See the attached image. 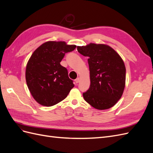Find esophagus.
<instances>
[{
    "instance_id": "1",
    "label": "esophagus",
    "mask_w": 153,
    "mask_h": 153,
    "mask_svg": "<svg viewBox=\"0 0 153 153\" xmlns=\"http://www.w3.org/2000/svg\"><path fill=\"white\" fill-rule=\"evenodd\" d=\"M79 81H80V78H77L75 80V82L76 84H78V83L79 82Z\"/></svg>"
}]
</instances>
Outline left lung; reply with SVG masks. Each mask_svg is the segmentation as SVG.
<instances>
[{
	"instance_id": "1",
	"label": "left lung",
	"mask_w": 153,
	"mask_h": 153,
	"mask_svg": "<svg viewBox=\"0 0 153 153\" xmlns=\"http://www.w3.org/2000/svg\"><path fill=\"white\" fill-rule=\"evenodd\" d=\"M88 57L90 71L89 89L83 93L84 100L98 110L108 109L121 98L126 81V68L121 57L109 46L91 43L77 47Z\"/></svg>"
}]
</instances>
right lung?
<instances>
[{"mask_svg": "<svg viewBox=\"0 0 153 153\" xmlns=\"http://www.w3.org/2000/svg\"><path fill=\"white\" fill-rule=\"evenodd\" d=\"M76 47L64 41H48L31 55L26 67V82L32 96L40 105L51 106L59 103L74 87L67 69L60 62L66 53Z\"/></svg>", "mask_w": 153, "mask_h": 153, "instance_id": "add662e5", "label": "right lung"}]
</instances>
